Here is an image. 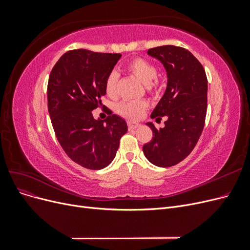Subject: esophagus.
Masks as SVG:
<instances>
[{"label": "esophagus", "mask_w": 250, "mask_h": 250, "mask_svg": "<svg viewBox=\"0 0 250 250\" xmlns=\"http://www.w3.org/2000/svg\"><path fill=\"white\" fill-rule=\"evenodd\" d=\"M127 125H128V128H129V130L135 129V128H138V127L141 126L140 123H138V122H132V121H128Z\"/></svg>", "instance_id": "obj_1"}]
</instances>
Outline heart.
Listing matches in <instances>:
<instances>
[{"mask_svg": "<svg viewBox=\"0 0 250 250\" xmlns=\"http://www.w3.org/2000/svg\"><path fill=\"white\" fill-rule=\"evenodd\" d=\"M128 72L134 75L142 83L146 85L149 92H153L156 89V78L157 70L154 64L144 58H134L126 65ZM117 82L118 74L112 72L108 75L105 81V92L109 96L113 97L117 93ZM148 107V104L145 101H123L117 105V111L123 117L129 119L140 118Z\"/></svg>", "mask_w": 250, "mask_h": 250, "instance_id": "heart-1", "label": "heart"}]
</instances>
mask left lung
Listing matches in <instances>:
<instances>
[{"label": "left lung", "mask_w": 250, "mask_h": 250, "mask_svg": "<svg viewBox=\"0 0 250 250\" xmlns=\"http://www.w3.org/2000/svg\"><path fill=\"white\" fill-rule=\"evenodd\" d=\"M167 72V87L151 118H167L165 127L156 129L146 123L153 138L143 146L147 160L157 167L177 165L192 152L204 127L208 107L206 71L190 51L175 46L148 50Z\"/></svg>", "instance_id": "left-lung-1"}]
</instances>
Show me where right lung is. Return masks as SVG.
Segmentation results:
<instances>
[{"instance_id": "add662e5", "label": "right lung", "mask_w": 250, "mask_h": 250, "mask_svg": "<svg viewBox=\"0 0 250 250\" xmlns=\"http://www.w3.org/2000/svg\"><path fill=\"white\" fill-rule=\"evenodd\" d=\"M121 54L78 49L64 53L53 67L48 82V109L56 138L73 162L90 170L113 161L120 139L127 132L117 115L94 119L106 94L105 81Z\"/></svg>"}]
</instances>
